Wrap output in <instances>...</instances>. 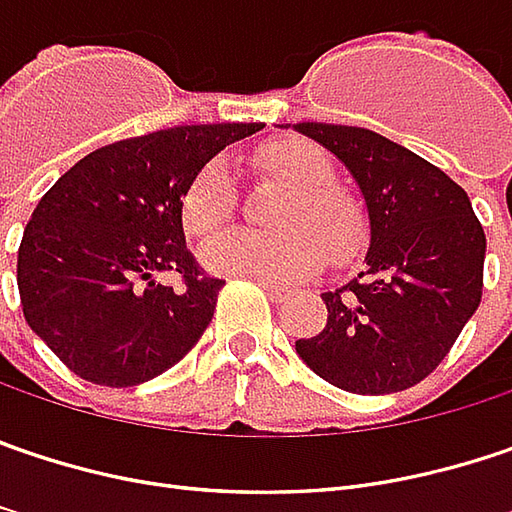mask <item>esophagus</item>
Here are the masks:
<instances>
[{"instance_id":"esophagus-1","label":"esophagus","mask_w":512,"mask_h":512,"mask_svg":"<svg viewBox=\"0 0 512 512\" xmlns=\"http://www.w3.org/2000/svg\"><path fill=\"white\" fill-rule=\"evenodd\" d=\"M257 286H263L266 289V295L272 298V301H286L289 298V289L286 286H278V284H269V281H263V278H255Z\"/></svg>"}]
</instances>
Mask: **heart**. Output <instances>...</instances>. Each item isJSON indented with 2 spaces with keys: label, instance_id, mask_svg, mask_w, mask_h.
I'll list each match as a JSON object with an SVG mask.
<instances>
[{
  "label": "heart",
  "instance_id": "1",
  "mask_svg": "<svg viewBox=\"0 0 512 512\" xmlns=\"http://www.w3.org/2000/svg\"><path fill=\"white\" fill-rule=\"evenodd\" d=\"M257 170L289 185L272 217V234L231 231L202 249V263L220 275L263 281H304L327 263H350L368 243V214L356 196L333 182V162L310 141L260 147ZM237 185L223 159L199 167L182 196V220L194 237H211L237 214Z\"/></svg>",
  "mask_w": 512,
  "mask_h": 512
}]
</instances>
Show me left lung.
Masks as SVG:
<instances>
[{"instance_id":"1","label":"left lung","mask_w":512,"mask_h":512,"mask_svg":"<svg viewBox=\"0 0 512 512\" xmlns=\"http://www.w3.org/2000/svg\"><path fill=\"white\" fill-rule=\"evenodd\" d=\"M295 130L345 162L371 217L368 269L321 295L327 324L295 350L350 394L406 391L446 359L481 304L484 228L458 182L374 130L310 121Z\"/></svg>"}]
</instances>
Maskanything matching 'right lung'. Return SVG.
<instances>
[{"label":"right lung","mask_w":512,"mask_h":512,"mask_svg":"<svg viewBox=\"0 0 512 512\" xmlns=\"http://www.w3.org/2000/svg\"><path fill=\"white\" fill-rule=\"evenodd\" d=\"M263 124H191L83 156L34 208L16 257L22 316L80 379L130 388L173 368L211 324L226 281L185 246L199 167ZM173 274L176 285L159 277Z\"/></svg>","instance_id":"1"}]
</instances>
